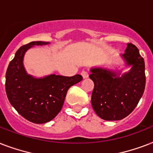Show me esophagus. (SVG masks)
Listing matches in <instances>:
<instances>
[{"mask_svg":"<svg viewBox=\"0 0 153 153\" xmlns=\"http://www.w3.org/2000/svg\"><path fill=\"white\" fill-rule=\"evenodd\" d=\"M81 74H82V78L83 79H86V78H88L89 76V74H88V72L86 71H82L81 72Z\"/></svg>","mask_w":153,"mask_h":153,"instance_id":"34e87169","label":"esophagus"}]
</instances>
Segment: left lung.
<instances>
[{"label": "left lung", "instance_id": "1", "mask_svg": "<svg viewBox=\"0 0 153 153\" xmlns=\"http://www.w3.org/2000/svg\"><path fill=\"white\" fill-rule=\"evenodd\" d=\"M132 68L122 76L102 68H92L90 79L94 83L91 104L99 117L118 121L130 114L137 105L145 88V61L134 44L128 43L121 55Z\"/></svg>", "mask_w": 153, "mask_h": 153}]
</instances>
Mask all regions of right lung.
Listing matches in <instances>:
<instances>
[{"mask_svg": "<svg viewBox=\"0 0 153 153\" xmlns=\"http://www.w3.org/2000/svg\"><path fill=\"white\" fill-rule=\"evenodd\" d=\"M48 42L33 41L20 47L8 65L5 75L7 97L16 111L36 124L51 121L62 109L68 89L82 81V77L51 74L35 79L27 74L23 66L24 55L34 45H45Z\"/></svg>", "mask_w": 153, "mask_h": 153, "instance_id": "1", "label": "right lung"}]
</instances>
